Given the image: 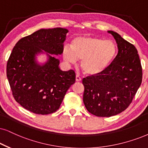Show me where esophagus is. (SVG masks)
<instances>
[{
	"label": "esophagus",
	"mask_w": 148,
	"mask_h": 148,
	"mask_svg": "<svg viewBox=\"0 0 148 148\" xmlns=\"http://www.w3.org/2000/svg\"><path fill=\"white\" fill-rule=\"evenodd\" d=\"M76 82H80V81H81V78H80L78 75L76 76Z\"/></svg>",
	"instance_id": "esophagus-1"
}]
</instances>
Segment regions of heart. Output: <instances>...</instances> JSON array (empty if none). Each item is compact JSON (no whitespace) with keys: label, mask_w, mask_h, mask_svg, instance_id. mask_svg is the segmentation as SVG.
<instances>
[{"label":"heart","mask_w":148,"mask_h":148,"mask_svg":"<svg viewBox=\"0 0 148 148\" xmlns=\"http://www.w3.org/2000/svg\"><path fill=\"white\" fill-rule=\"evenodd\" d=\"M117 55L113 42L98 37L79 36L71 42V49L65 46L63 50V59L69 63L81 61V68L85 74L97 76L111 64Z\"/></svg>","instance_id":"b5f03b06"}]
</instances>
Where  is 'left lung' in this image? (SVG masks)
Segmentation results:
<instances>
[{
    "label": "left lung",
    "instance_id": "8db88e82",
    "mask_svg": "<svg viewBox=\"0 0 148 148\" xmlns=\"http://www.w3.org/2000/svg\"><path fill=\"white\" fill-rule=\"evenodd\" d=\"M108 32L117 42L118 53L103 72L83 79L84 104L98 117H111L126 110L141 85L143 75L135 46L118 33Z\"/></svg>",
    "mask_w": 148,
    "mask_h": 148
}]
</instances>
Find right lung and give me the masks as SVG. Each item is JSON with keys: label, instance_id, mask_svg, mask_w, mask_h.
<instances>
[{"label": "right lung", "instance_id": "obj_1", "mask_svg": "<svg viewBox=\"0 0 148 148\" xmlns=\"http://www.w3.org/2000/svg\"><path fill=\"white\" fill-rule=\"evenodd\" d=\"M68 30L40 29L20 39L7 63V76L13 96L22 107L39 115L57 111L70 86L75 83L74 70L64 72L59 60L51 55H61ZM44 50L48 60L37 64L36 55Z\"/></svg>", "mask_w": 148, "mask_h": 148}]
</instances>
